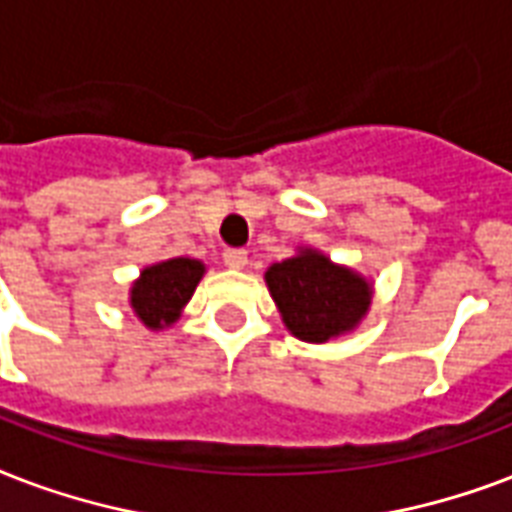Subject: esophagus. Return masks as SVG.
I'll use <instances>...</instances> for the list:
<instances>
[{"label":"esophagus","mask_w":512,"mask_h":512,"mask_svg":"<svg viewBox=\"0 0 512 512\" xmlns=\"http://www.w3.org/2000/svg\"><path fill=\"white\" fill-rule=\"evenodd\" d=\"M224 264L229 269H243L248 264V251H243V248H227L224 251Z\"/></svg>","instance_id":"esophagus-1"}]
</instances>
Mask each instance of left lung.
I'll return each mask as SVG.
<instances>
[{
	"instance_id": "8db88e82",
	"label": "left lung",
	"mask_w": 512,
	"mask_h": 512,
	"mask_svg": "<svg viewBox=\"0 0 512 512\" xmlns=\"http://www.w3.org/2000/svg\"><path fill=\"white\" fill-rule=\"evenodd\" d=\"M267 285L285 326L304 342H326L350 331L371 304V288L350 269L304 251L267 269Z\"/></svg>"
}]
</instances>
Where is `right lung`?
<instances>
[{"mask_svg":"<svg viewBox=\"0 0 512 512\" xmlns=\"http://www.w3.org/2000/svg\"><path fill=\"white\" fill-rule=\"evenodd\" d=\"M202 272L205 267L194 259H168L144 269L130 291V304L144 326H170L200 283Z\"/></svg>","mask_w":512,"mask_h":512,"instance_id":"right-lung-1","label":"right lung"}]
</instances>
